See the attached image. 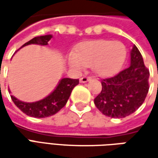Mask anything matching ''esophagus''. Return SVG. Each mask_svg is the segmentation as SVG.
I'll use <instances>...</instances> for the list:
<instances>
[{
  "label": "esophagus",
  "instance_id": "34e87169",
  "mask_svg": "<svg viewBox=\"0 0 158 158\" xmlns=\"http://www.w3.org/2000/svg\"><path fill=\"white\" fill-rule=\"evenodd\" d=\"M90 80V77L88 76H82L80 78V82H87Z\"/></svg>",
  "mask_w": 158,
  "mask_h": 158
}]
</instances>
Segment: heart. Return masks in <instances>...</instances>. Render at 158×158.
<instances>
[{"instance_id":"1","label":"heart","mask_w":158,"mask_h":158,"mask_svg":"<svg viewBox=\"0 0 158 158\" xmlns=\"http://www.w3.org/2000/svg\"><path fill=\"white\" fill-rule=\"evenodd\" d=\"M126 54V46L119 41L90 40L80 45L76 52L70 53L69 64L76 70L91 67L98 76H112L122 67Z\"/></svg>"}]
</instances>
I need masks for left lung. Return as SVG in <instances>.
I'll return each instance as SVG.
<instances>
[{"mask_svg":"<svg viewBox=\"0 0 158 158\" xmlns=\"http://www.w3.org/2000/svg\"><path fill=\"white\" fill-rule=\"evenodd\" d=\"M149 71L135 45L130 52V65L116 76L102 80V90L95 106L106 116L125 118L135 112L149 92Z\"/></svg>","mask_w":158,"mask_h":158,"instance_id":"obj_1","label":"left lung"}]
</instances>
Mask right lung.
<instances>
[{"label": "right lung", "instance_id": "1", "mask_svg": "<svg viewBox=\"0 0 158 158\" xmlns=\"http://www.w3.org/2000/svg\"><path fill=\"white\" fill-rule=\"evenodd\" d=\"M52 38V35L35 37L34 39L25 43L22 47L31 44L47 46L49 40ZM78 83H79L78 79L62 78L59 81L57 86L50 94L46 96L43 99L36 102H31V103L23 102L17 99L13 95H11V98L15 106L28 116L34 118H46L57 113L62 107L65 106L69 98L73 89ZM9 91V93H11L10 90Z\"/></svg>", "mask_w": 158, "mask_h": 158}]
</instances>
